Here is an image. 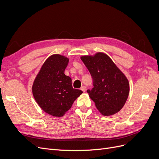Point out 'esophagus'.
Segmentation results:
<instances>
[{
    "mask_svg": "<svg viewBox=\"0 0 159 159\" xmlns=\"http://www.w3.org/2000/svg\"><path fill=\"white\" fill-rule=\"evenodd\" d=\"M81 91H84V92H85V91H86V87H85V86H82V87H81Z\"/></svg>",
    "mask_w": 159,
    "mask_h": 159,
    "instance_id": "obj_1",
    "label": "esophagus"
}]
</instances>
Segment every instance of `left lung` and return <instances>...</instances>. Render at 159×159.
Listing matches in <instances>:
<instances>
[{
  "mask_svg": "<svg viewBox=\"0 0 159 159\" xmlns=\"http://www.w3.org/2000/svg\"><path fill=\"white\" fill-rule=\"evenodd\" d=\"M81 60L93 79V88L88 89L99 111L103 115L119 112L129 93L128 80L110 57L103 53L84 56Z\"/></svg>",
  "mask_w": 159,
  "mask_h": 159,
  "instance_id": "8db88e82",
  "label": "left lung"
}]
</instances>
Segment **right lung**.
<instances>
[{
	"label": "right lung",
	"instance_id": "obj_1",
	"mask_svg": "<svg viewBox=\"0 0 159 159\" xmlns=\"http://www.w3.org/2000/svg\"><path fill=\"white\" fill-rule=\"evenodd\" d=\"M69 59L54 54L42 66L34 81L32 93L43 111L54 117H61L69 110L74 101L83 93L74 89L70 77L64 74Z\"/></svg>",
	"mask_w": 159,
	"mask_h": 159
}]
</instances>
